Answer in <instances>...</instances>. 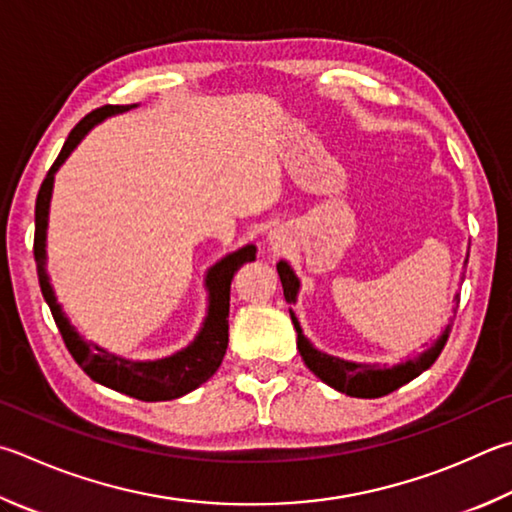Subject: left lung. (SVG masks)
Instances as JSON below:
<instances>
[{
  "label": "left lung",
  "instance_id": "1",
  "mask_svg": "<svg viewBox=\"0 0 512 512\" xmlns=\"http://www.w3.org/2000/svg\"><path fill=\"white\" fill-rule=\"evenodd\" d=\"M277 273H280L286 302L293 304L297 288H300V282H297V277L293 275V271L288 268L286 262L277 264ZM288 313H291L293 327L297 331V349H300L304 365L309 367L320 380H324L329 387L338 389V392L353 396V398H380V396L392 394L394 389L403 387L405 383H410L412 378L423 374V371L430 367L436 358H439V353L443 351L445 342H448V336L452 331V327L448 324L443 331V336L436 340V345L432 349H427L423 356H418L416 360L407 358L405 362H398V365H394V367L356 365V362L338 360L333 356H327V353H320L318 349H313L311 342L304 338V333L300 329V324H297L293 311L288 309Z\"/></svg>",
  "mask_w": 512,
  "mask_h": 512
}]
</instances>
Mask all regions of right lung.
Returning a JSON list of instances; mask_svg holds the SVG:
<instances>
[{
    "instance_id": "right-lung-1",
    "label": "right lung",
    "mask_w": 512,
    "mask_h": 512,
    "mask_svg": "<svg viewBox=\"0 0 512 512\" xmlns=\"http://www.w3.org/2000/svg\"><path fill=\"white\" fill-rule=\"evenodd\" d=\"M134 105H105L98 107L87 114L80 123L71 129L67 141H64L58 159L51 165V170L46 172L44 181L40 185L35 199V237H33V255L37 264V280H40V288L46 304H49L51 315L55 324H58L60 336L67 345L73 360L78 362L82 371L96 383L116 389L120 394H127L138 401H170V398H179L183 394L197 389L201 383L215 374L219 369L221 360L228 347V311H230V282L235 273L246 262L255 259V246H246L237 250V253L228 255L226 259L212 268L208 273V288H210V309L208 318L199 338L192 345L179 351L172 358L154 360V362H132L123 360L100 349L91 342H82L69 320L64 318L60 311L55 295L49 286V275H46V253H44V239H46V217H49V201H51V188H53V174L62 161L71 154L73 147L80 143V138L85 136L98 120L111 114H120Z\"/></svg>"
}]
</instances>
